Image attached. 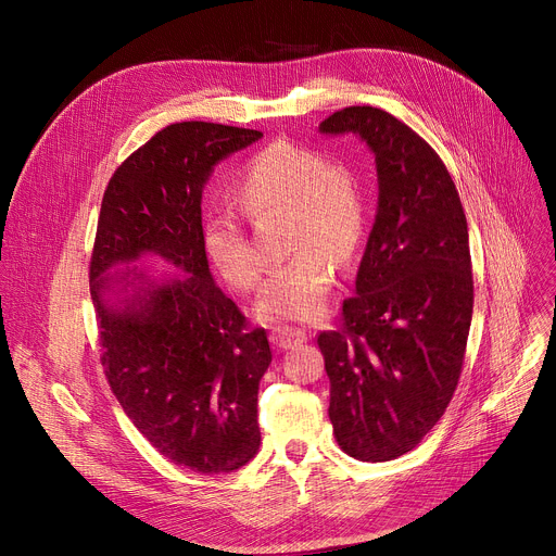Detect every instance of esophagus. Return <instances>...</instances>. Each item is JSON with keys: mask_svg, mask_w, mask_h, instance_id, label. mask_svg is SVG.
Segmentation results:
<instances>
[{"mask_svg": "<svg viewBox=\"0 0 556 556\" xmlns=\"http://www.w3.org/2000/svg\"><path fill=\"white\" fill-rule=\"evenodd\" d=\"M306 331L298 329V327H275L270 331V340L277 349H293L302 342H306Z\"/></svg>", "mask_w": 556, "mask_h": 556, "instance_id": "esophagus-1", "label": "esophagus"}]
</instances>
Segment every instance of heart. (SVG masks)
Masks as SVG:
<instances>
[{
    "label": "heart",
    "mask_w": 556,
    "mask_h": 556,
    "mask_svg": "<svg viewBox=\"0 0 556 556\" xmlns=\"http://www.w3.org/2000/svg\"><path fill=\"white\" fill-rule=\"evenodd\" d=\"M241 207L261 218L286 212L283 250L293 252L263 286L256 313L263 319H313L327 308L333 266L354 263L365 231V200L356 175L306 146L277 139L256 151L237 180ZM200 243L214 273L231 288L252 290L263 261L243 218L231 207L210 210Z\"/></svg>",
    "instance_id": "heart-1"
}]
</instances>
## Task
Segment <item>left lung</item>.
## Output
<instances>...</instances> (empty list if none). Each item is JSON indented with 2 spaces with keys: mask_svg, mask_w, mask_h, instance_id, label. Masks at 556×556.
Instances as JSON below:
<instances>
[{
  "mask_svg": "<svg viewBox=\"0 0 556 556\" xmlns=\"http://www.w3.org/2000/svg\"><path fill=\"white\" fill-rule=\"evenodd\" d=\"M376 155L378 212L340 325L317 336L338 446L361 462L413 451L455 394L473 315L469 229L442 157L381 108L319 124Z\"/></svg>",
  "mask_w": 556,
  "mask_h": 556,
  "instance_id": "obj_1",
  "label": "left lung"
}]
</instances>
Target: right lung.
Listing matches in <instances>:
<instances>
[{
	"instance_id": "right-lung-1",
	"label": "right lung",
	"mask_w": 556,
	"mask_h": 556,
	"mask_svg": "<svg viewBox=\"0 0 556 556\" xmlns=\"http://www.w3.org/2000/svg\"><path fill=\"white\" fill-rule=\"evenodd\" d=\"M261 137L207 122L155 132L112 173L90 258L112 394L162 457L202 476L241 469L261 444L256 394L270 342L214 283L200 243L202 187L214 164ZM146 251L188 275L112 305L109 286L128 274L110 280L104 273Z\"/></svg>"
}]
</instances>
